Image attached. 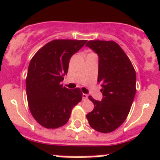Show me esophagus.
<instances>
[{
  "label": "esophagus",
  "mask_w": 160,
  "mask_h": 160,
  "mask_svg": "<svg viewBox=\"0 0 160 160\" xmlns=\"http://www.w3.org/2000/svg\"><path fill=\"white\" fill-rule=\"evenodd\" d=\"M88 94H82V98H83V100H87L88 99Z\"/></svg>",
  "instance_id": "esophagus-1"
}]
</instances>
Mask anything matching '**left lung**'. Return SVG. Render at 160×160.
<instances>
[{"mask_svg":"<svg viewBox=\"0 0 160 160\" xmlns=\"http://www.w3.org/2000/svg\"><path fill=\"white\" fill-rule=\"evenodd\" d=\"M86 46L99 56L98 82L102 101L89 96L94 107L87 114L90 126L102 133L118 128L126 119L136 93V72L126 53L113 41H89Z\"/></svg>","mask_w":160,"mask_h":160,"instance_id":"left-lung-1","label":"left lung"}]
</instances>
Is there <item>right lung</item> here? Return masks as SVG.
Segmentation results:
<instances>
[{
    "instance_id": "add662e5",
    "label": "right lung",
    "mask_w": 160,
    "mask_h": 160,
    "mask_svg": "<svg viewBox=\"0 0 160 160\" xmlns=\"http://www.w3.org/2000/svg\"><path fill=\"white\" fill-rule=\"evenodd\" d=\"M87 40L55 39L47 43L30 61L27 73L26 95L30 112L41 126H62L72 109L82 99L80 88L68 89L61 82L67 74L71 57Z\"/></svg>"
}]
</instances>
